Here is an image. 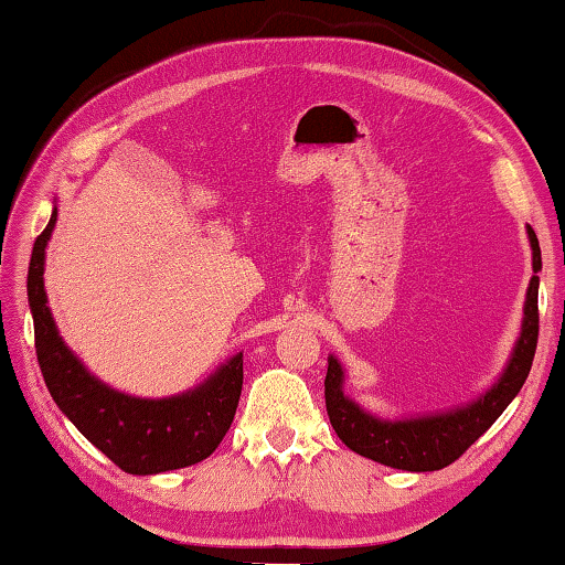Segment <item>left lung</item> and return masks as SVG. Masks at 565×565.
I'll return each instance as SVG.
<instances>
[{"label": "left lung", "instance_id": "obj_1", "mask_svg": "<svg viewBox=\"0 0 565 565\" xmlns=\"http://www.w3.org/2000/svg\"><path fill=\"white\" fill-rule=\"evenodd\" d=\"M527 241L533 250V276L525 291L521 334L515 339L503 374L482 395L462 402V405L425 412V415L397 419L380 417L344 395V366L334 354H329L324 380L329 423L349 450L407 472L443 470L458 460L503 415V409L525 384L535 356V344H539V271L543 264L539 238L531 226H527Z\"/></svg>", "mask_w": 565, "mask_h": 565}]
</instances>
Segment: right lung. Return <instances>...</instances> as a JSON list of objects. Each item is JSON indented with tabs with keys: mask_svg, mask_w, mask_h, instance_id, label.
<instances>
[{
	"mask_svg": "<svg viewBox=\"0 0 565 565\" xmlns=\"http://www.w3.org/2000/svg\"><path fill=\"white\" fill-rule=\"evenodd\" d=\"M55 223L57 205L34 241L26 274L34 347L52 399L97 450L130 476H156L205 460L234 423L244 384V352L228 356L193 390L170 397L125 395L97 380L60 337L44 291V248Z\"/></svg>",
	"mask_w": 565,
	"mask_h": 565,
	"instance_id": "obj_1",
	"label": "right lung"
}]
</instances>
